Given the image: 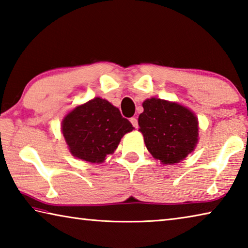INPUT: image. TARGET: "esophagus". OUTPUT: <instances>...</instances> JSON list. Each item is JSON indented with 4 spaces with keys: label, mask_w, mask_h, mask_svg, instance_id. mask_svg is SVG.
I'll return each instance as SVG.
<instances>
[{
    "label": "esophagus",
    "mask_w": 248,
    "mask_h": 248,
    "mask_svg": "<svg viewBox=\"0 0 248 248\" xmlns=\"http://www.w3.org/2000/svg\"><path fill=\"white\" fill-rule=\"evenodd\" d=\"M130 123L132 124V125L134 128H138V120H137V118H134V117H132V118H130Z\"/></svg>",
    "instance_id": "esophagus-1"
}]
</instances>
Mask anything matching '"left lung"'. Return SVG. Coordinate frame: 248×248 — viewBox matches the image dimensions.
Segmentation results:
<instances>
[{
	"instance_id": "obj_1",
	"label": "left lung",
	"mask_w": 248,
	"mask_h": 248,
	"mask_svg": "<svg viewBox=\"0 0 248 248\" xmlns=\"http://www.w3.org/2000/svg\"><path fill=\"white\" fill-rule=\"evenodd\" d=\"M139 116L146 149L166 165L183 161L198 143V119L187 107L159 98L146 99Z\"/></svg>"
}]
</instances>
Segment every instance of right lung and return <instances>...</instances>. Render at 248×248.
Listing matches in <instances>:
<instances>
[{"mask_svg": "<svg viewBox=\"0 0 248 248\" xmlns=\"http://www.w3.org/2000/svg\"><path fill=\"white\" fill-rule=\"evenodd\" d=\"M61 130L73 156L90 163H103L133 127L114 105L95 97L71 110L62 120Z\"/></svg>", "mask_w": 248, "mask_h": 248, "instance_id": "right-lung-1", "label": "right lung"}]
</instances>
